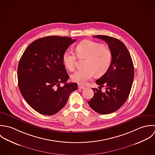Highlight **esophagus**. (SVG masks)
<instances>
[{"mask_svg":"<svg viewBox=\"0 0 155 155\" xmlns=\"http://www.w3.org/2000/svg\"><path fill=\"white\" fill-rule=\"evenodd\" d=\"M78 89H84L85 88L84 86H82L81 84H78Z\"/></svg>","mask_w":155,"mask_h":155,"instance_id":"obj_1","label":"esophagus"}]
</instances>
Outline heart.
<instances>
[{
    "mask_svg": "<svg viewBox=\"0 0 155 155\" xmlns=\"http://www.w3.org/2000/svg\"><path fill=\"white\" fill-rule=\"evenodd\" d=\"M76 52L79 58H86L84 69L77 71L71 75L72 81L78 84H84L95 74L97 77L104 75L109 69L113 59L111 50L104 45L91 40L81 42L76 47ZM76 54L71 50H66L62 56V61L69 71L75 68Z\"/></svg>",
    "mask_w": 155,
    "mask_h": 155,
    "instance_id": "1",
    "label": "heart"
}]
</instances>
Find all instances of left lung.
Here are the masks:
<instances>
[{
	"label": "left lung",
	"instance_id": "obj_1",
	"mask_svg": "<svg viewBox=\"0 0 155 155\" xmlns=\"http://www.w3.org/2000/svg\"><path fill=\"white\" fill-rule=\"evenodd\" d=\"M93 36L108 44L113 59L108 71L96 81L99 89L92 88L94 96L88 104L97 113L107 114L117 111L127 100L134 77V64L128 50L122 41L105 35ZM103 87H106L105 93L100 90Z\"/></svg>",
	"mask_w": 155,
	"mask_h": 155
}]
</instances>
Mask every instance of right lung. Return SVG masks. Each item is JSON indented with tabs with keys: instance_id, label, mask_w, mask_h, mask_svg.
Returning <instances> with one entry per match:
<instances>
[{
	"instance_id": "right-lung-1",
	"label": "right lung",
	"mask_w": 155,
	"mask_h": 155,
	"mask_svg": "<svg viewBox=\"0 0 155 155\" xmlns=\"http://www.w3.org/2000/svg\"><path fill=\"white\" fill-rule=\"evenodd\" d=\"M76 41L70 37L50 36L31 43L18 66V84L26 102L38 113L51 116L66 105L70 94L77 89L69 78L62 56ZM65 84L61 87L60 84Z\"/></svg>"
}]
</instances>
